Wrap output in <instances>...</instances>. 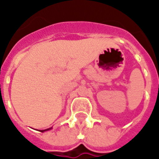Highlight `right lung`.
Instances as JSON below:
<instances>
[{"label":"right lung","instance_id":"add662e5","mask_svg":"<svg viewBox=\"0 0 159 159\" xmlns=\"http://www.w3.org/2000/svg\"><path fill=\"white\" fill-rule=\"evenodd\" d=\"M52 129V127L50 128H48V129H45V130H39V131H41V132H44V131H47V130H50Z\"/></svg>","mask_w":159,"mask_h":159}]
</instances>
